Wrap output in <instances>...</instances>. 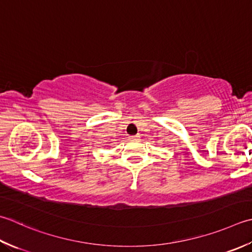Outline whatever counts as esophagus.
<instances>
[{"label": "esophagus", "mask_w": 252, "mask_h": 252, "mask_svg": "<svg viewBox=\"0 0 252 252\" xmlns=\"http://www.w3.org/2000/svg\"><path fill=\"white\" fill-rule=\"evenodd\" d=\"M129 140L130 141H137V140H140V135L137 134V135H131V136H129Z\"/></svg>", "instance_id": "obj_1"}]
</instances>
